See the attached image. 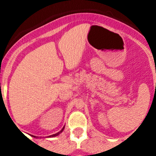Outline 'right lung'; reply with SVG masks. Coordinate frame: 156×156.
<instances>
[{
  "label": "right lung",
  "mask_w": 156,
  "mask_h": 156,
  "mask_svg": "<svg viewBox=\"0 0 156 156\" xmlns=\"http://www.w3.org/2000/svg\"><path fill=\"white\" fill-rule=\"evenodd\" d=\"M63 129H64V127H63L62 128V130H61V131H60V132H58V133H55V134H53V135H51V136H50V137H55V136H57V135H58L59 134V133H62V130H63Z\"/></svg>",
  "instance_id": "obj_1"
}]
</instances>
